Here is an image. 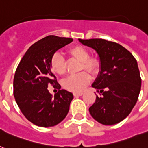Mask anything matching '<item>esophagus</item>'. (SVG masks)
<instances>
[{
    "label": "esophagus",
    "instance_id": "obj_1",
    "mask_svg": "<svg viewBox=\"0 0 148 148\" xmlns=\"http://www.w3.org/2000/svg\"><path fill=\"white\" fill-rule=\"evenodd\" d=\"M83 95V93L80 92V93H74V97H79V96H81Z\"/></svg>",
    "mask_w": 148,
    "mask_h": 148
}]
</instances>
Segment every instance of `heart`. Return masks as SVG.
<instances>
[{"label":"heart","mask_w":148,"mask_h":148,"mask_svg":"<svg viewBox=\"0 0 148 148\" xmlns=\"http://www.w3.org/2000/svg\"><path fill=\"white\" fill-rule=\"evenodd\" d=\"M67 53L71 58L81 61L79 71L86 70L92 74H97L101 69V60L95 56H90L88 48L82 45L71 46L67 50ZM50 67L54 74L63 76L67 72V63L61 54L53 53L50 60ZM90 75L87 71H81L69 76L62 81V86L66 90L74 93L83 91L86 86L90 83Z\"/></svg>","instance_id":"b5f03b06"}]
</instances>
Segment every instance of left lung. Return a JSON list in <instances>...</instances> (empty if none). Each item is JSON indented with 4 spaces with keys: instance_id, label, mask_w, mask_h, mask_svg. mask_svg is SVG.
Here are the masks:
<instances>
[{
    "instance_id": "8db88e82",
    "label": "left lung",
    "mask_w": 148,
    "mask_h": 148,
    "mask_svg": "<svg viewBox=\"0 0 148 148\" xmlns=\"http://www.w3.org/2000/svg\"><path fill=\"white\" fill-rule=\"evenodd\" d=\"M79 41L97 51L101 60V71L92 87L101 97L96 96L89 112L101 124H117L130 114L138 101L141 86L138 62L117 43L101 38Z\"/></svg>"
}]
</instances>
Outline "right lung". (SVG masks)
Masks as SVG:
<instances>
[{
    "label": "right lung",
    "mask_w": 148,
    "mask_h": 148,
    "mask_svg": "<svg viewBox=\"0 0 148 148\" xmlns=\"http://www.w3.org/2000/svg\"><path fill=\"white\" fill-rule=\"evenodd\" d=\"M73 39L49 35L40 39L24 53L15 71L14 96L20 110L29 121L37 126L48 127L64 119L74 96L60 90L50 67V60L58 49ZM52 85L58 92L55 98L47 90Z\"/></svg>",
    "instance_id": "obj_1"
}]
</instances>
